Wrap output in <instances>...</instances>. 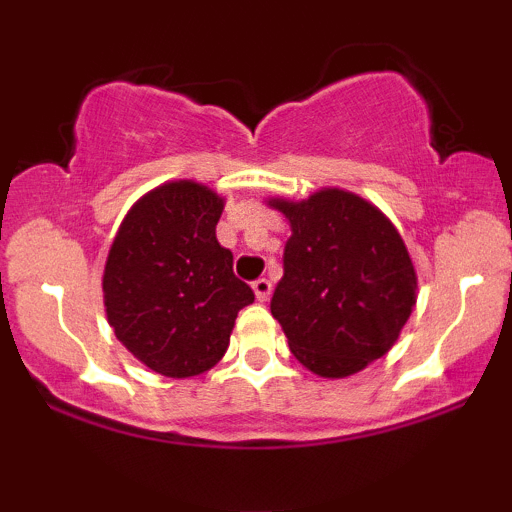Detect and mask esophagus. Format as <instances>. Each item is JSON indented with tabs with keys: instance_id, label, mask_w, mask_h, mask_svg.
<instances>
[{
	"instance_id": "esophagus-1",
	"label": "esophagus",
	"mask_w": 512,
	"mask_h": 512,
	"mask_svg": "<svg viewBox=\"0 0 512 512\" xmlns=\"http://www.w3.org/2000/svg\"><path fill=\"white\" fill-rule=\"evenodd\" d=\"M252 291H255V298L260 303L269 301V296H272V281H269V279H255V281H252Z\"/></svg>"
}]
</instances>
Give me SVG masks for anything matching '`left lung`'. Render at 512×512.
Segmentation results:
<instances>
[{
  "label": "left lung",
  "instance_id": "left-lung-1",
  "mask_svg": "<svg viewBox=\"0 0 512 512\" xmlns=\"http://www.w3.org/2000/svg\"><path fill=\"white\" fill-rule=\"evenodd\" d=\"M272 207L291 221L272 315L293 356L322 378L366 368L397 342L416 303V274L390 221L344 190Z\"/></svg>",
  "mask_w": 512,
  "mask_h": 512
}]
</instances>
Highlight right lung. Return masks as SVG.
<instances>
[{"label":"right lung","mask_w":512,"mask_h":512,"mask_svg":"<svg viewBox=\"0 0 512 512\" xmlns=\"http://www.w3.org/2000/svg\"><path fill=\"white\" fill-rule=\"evenodd\" d=\"M223 202L197 182H168L134 204L103 274L108 322L139 361L190 378L221 361L255 293L216 240Z\"/></svg>","instance_id":"1"}]
</instances>
